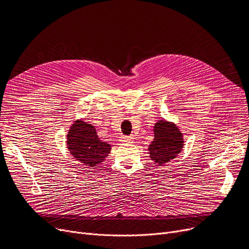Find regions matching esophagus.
Instances as JSON below:
<instances>
[{
  "instance_id": "esophagus-1",
  "label": "esophagus",
  "mask_w": 249,
  "mask_h": 249,
  "mask_svg": "<svg viewBox=\"0 0 249 249\" xmlns=\"http://www.w3.org/2000/svg\"><path fill=\"white\" fill-rule=\"evenodd\" d=\"M133 137L132 136H121V141L122 142H127V143H130V142H133Z\"/></svg>"
}]
</instances>
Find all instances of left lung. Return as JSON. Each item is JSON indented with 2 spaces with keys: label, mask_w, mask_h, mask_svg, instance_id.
<instances>
[{
  "label": "left lung",
  "mask_w": 249,
  "mask_h": 249,
  "mask_svg": "<svg viewBox=\"0 0 249 249\" xmlns=\"http://www.w3.org/2000/svg\"><path fill=\"white\" fill-rule=\"evenodd\" d=\"M154 139L148 147L150 159L156 165H162L177 158L184 147V138L178 127L165 120H160L153 127Z\"/></svg>",
  "instance_id": "obj_1"
}]
</instances>
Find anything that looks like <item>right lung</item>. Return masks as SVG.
<instances>
[{
  "instance_id": "right-lung-1",
  "label": "right lung",
  "mask_w": 249,
  "mask_h": 249,
  "mask_svg": "<svg viewBox=\"0 0 249 249\" xmlns=\"http://www.w3.org/2000/svg\"><path fill=\"white\" fill-rule=\"evenodd\" d=\"M67 145L74 159L89 167L103 162L111 151V145L99 138L96 128L83 120H76L71 126Z\"/></svg>"
}]
</instances>
